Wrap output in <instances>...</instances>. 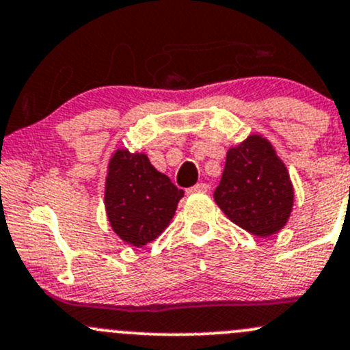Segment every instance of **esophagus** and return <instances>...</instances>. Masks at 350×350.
Masks as SVG:
<instances>
[{"instance_id":"esophagus-1","label":"esophagus","mask_w":350,"mask_h":350,"mask_svg":"<svg viewBox=\"0 0 350 350\" xmlns=\"http://www.w3.org/2000/svg\"><path fill=\"white\" fill-rule=\"evenodd\" d=\"M208 189H209V186L206 185V183H198V185H194L193 187H191L189 193H206Z\"/></svg>"}]
</instances>
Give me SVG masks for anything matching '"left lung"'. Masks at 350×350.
I'll list each match as a JSON object with an SVG mask.
<instances>
[{"label":"left lung","instance_id":"obj_1","mask_svg":"<svg viewBox=\"0 0 350 350\" xmlns=\"http://www.w3.org/2000/svg\"><path fill=\"white\" fill-rule=\"evenodd\" d=\"M215 201L233 223L256 237L285 226L293 206V187L285 164L260 135H250L226 154Z\"/></svg>","mask_w":350,"mask_h":350}]
</instances>
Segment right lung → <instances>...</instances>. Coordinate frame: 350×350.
Listing matches in <instances>:
<instances>
[{
	"label": "right lung",
	"mask_w": 350,
	"mask_h": 350,
	"mask_svg": "<svg viewBox=\"0 0 350 350\" xmlns=\"http://www.w3.org/2000/svg\"><path fill=\"white\" fill-rule=\"evenodd\" d=\"M185 191L149 163L146 154L116 150L105 181V209L112 230L132 246L156 240L174 216Z\"/></svg>",
	"instance_id": "obj_1"
}]
</instances>
